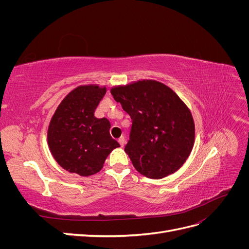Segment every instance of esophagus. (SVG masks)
I'll return each mask as SVG.
<instances>
[{"label": "esophagus", "mask_w": 249, "mask_h": 249, "mask_svg": "<svg viewBox=\"0 0 249 249\" xmlns=\"http://www.w3.org/2000/svg\"><path fill=\"white\" fill-rule=\"evenodd\" d=\"M118 142H119L120 146L124 147V144H125V138H124V136H122V137H120V138L118 139Z\"/></svg>", "instance_id": "esophagus-1"}]
</instances>
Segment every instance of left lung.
Here are the masks:
<instances>
[{
	"mask_svg": "<svg viewBox=\"0 0 249 249\" xmlns=\"http://www.w3.org/2000/svg\"><path fill=\"white\" fill-rule=\"evenodd\" d=\"M131 116L130 140L124 152L138 172L162 178L182 167L194 144L191 112L178 95L154 80H142L111 89Z\"/></svg>",
	"mask_w": 249,
	"mask_h": 249,
	"instance_id": "obj_1",
	"label": "left lung"
}]
</instances>
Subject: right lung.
Listing matches in <instances>:
<instances>
[{
	"instance_id": "obj_1",
	"label": "right lung",
	"mask_w": 249,
	"mask_h": 249,
	"mask_svg": "<svg viewBox=\"0 0 249 249\" xmlns=\"http://www.w3.org/2000/svg\"><path fill=\"white\" fill-rule=\"evenodd\" d=\"M106 87L83 85L74 88L60 103L48 129V143L54 159L63 169L81 177L99 172L119 143L111 137L107 118H96L94 111Z\"/></svg>"
}]
</instances>
